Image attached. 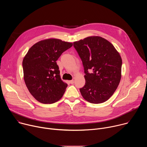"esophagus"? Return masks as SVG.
<instances>
[{"instance_id":"esophagus-1","label":"esophagus","mask_w":147,"mask_h":147,"mask_svg":"<svg viewBox=\"0 0 147 147\" xmlns=\"http://www.w3.org/2000/svg\"><path fill=\"white\" fill-rule=\"evenodd\" d=\"M69 82H70V84H74V80H71L69 81Z\"/></svg>"}]
</instances>
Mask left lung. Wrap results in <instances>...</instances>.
<instances>
[{
	"mask_svg": "<svg viewBox=\"0 0 147 147\" xmlns=\"http://www.w3.org/2000/svg\"><path fill=\"white\" fill-rule=\"evenodd\" d=\"M73 46L86 74V84L80 89L82 97L92 103L107 101L120 81L122 60L119 53L110 42L98 36L76 41Z\"/></svg>",
	"mask_w": 147,
	"mask_h": 147,
	"instance_id": "1",
	"label": "left lung"
}]
</instances>
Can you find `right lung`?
<instances>
[{
    "label": "right lung",
    "instance_id": "obj_1",
    "mask_svg": "<svg viewBox=\"0 0 147 147\" xmlns=\"http://www.w3.org/2000/svg\"><path fill=\"white\" fill-rule=\"evenodd\" d=\"M73 43L50 38L38 42L23 60L24 79L31 94L38 102L53 103L63 95L67 87L60 78L56 60Z\"/></svg>",
    "mask_w": 147,
    "mask_h": 147
}]
</instances>
